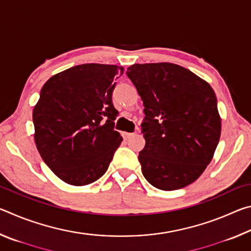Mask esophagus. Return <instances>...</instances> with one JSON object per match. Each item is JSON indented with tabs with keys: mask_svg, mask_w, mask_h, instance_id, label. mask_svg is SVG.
<instances>
[{
	"mask_svg": "<svg viewBox=\"0 0 251 251\" xmlns=\"http://www.w3.org/2000/svg\"><path fill=\"white\" fill-rule=\"evenodd\" d=\"M131 136H134V134H133V133H123V137H124L125 139H128V138H130Z\"/></svg>",
	"mask_w": 251,
	"mask_h": 251,
	"instance_id": "34e87169",
	"label": "esophagus"
}]
</instances>
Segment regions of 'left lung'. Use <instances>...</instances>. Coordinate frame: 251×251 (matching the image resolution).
Segmentation results:
<instances>
[{
  "mask_svg": "<svg viewBox=\"0 0 251 251\" xmlns=\"http://www.w3.org/2000/svg\"><path fill=\"white\" fill-rule=\"evenodd\" d=\"M144 104L146 144L138 160L146 180L161 190L192 184L214 156L222 131L217 99L210 85L172 63L127 69Z\"/></svg>",
  "mask_w": 251,
  "mask_h": 251,
  "instance_id": "8db88e82",
  "label": "left lung"
}]
</instances>
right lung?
Returning <instances> with one entry per match:
<instances>
[{
  "label": "right lung",
  "instance_id": "right-lung-1",
  "mask_svg": "<svg viewBox=\"0 0 251 251\" xmlns=\"http://www.w3.org/2000/svg\"><path fill=\"white\" fill-rule=\"evenodd\" d=\"M123 67L82 64L44 84L33 110L35 144L42 159L63 181L74 186L104 175L123 138L112 94Z\"/></svg>",
  "mask_w": 251,
  "mask_h": 251
}]
</instances>
